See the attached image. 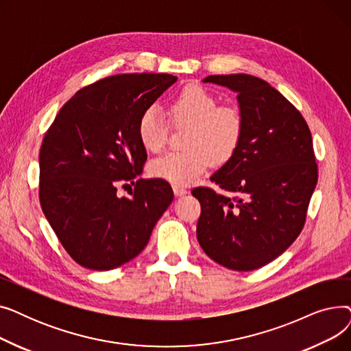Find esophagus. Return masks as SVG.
<instances>
[{
  "instance_id": "obj_1",
  "label": "esophagus",
  "mask_w": 351,
  "mask_h": 351,
  "mask_svg": "<svg viewBox=\"0 0 351 351\" xmlns=\"http://www.w3.org/2000/svg\"><path fill=\"white\" fill-rule=\"evenodd\" d=\"M173 193H175V196H183V195L188 193V191L185 188H182V186L173 185Z\"/></svg>"
}]
</instances>
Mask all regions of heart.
Returning a JSON list of instances; mask_svg holds the SVG:
<instances>
[{
  "instance_id": "heart-1",
  "label": "heart",
  "mask_w": 351,
  "mask_h": 351,
  "mask_svg": "<svg viewBox=\"0 0 351 351\" xmlns=\"http://www.w3.org/2000/svg\"><path fill=\"white\" fill-rule=\"evenodd\" d=\"M171 119L175 125H191L186 147L182 152H169L149 163L154 178L171 182L176 186L193 183L212 163L228 162L241 145L245 119L234 105H219L212 92L200 85H188L171 104ZM136 134L143 149L160 152L168 141V122L159 106L151 105L138 119Z\"/></svg>"
}]
</instances>
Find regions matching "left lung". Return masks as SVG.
Wrapping results in <instances>:
<instances>
[{
    "label": "left lung",
    "instance_id": "8db88e82",
    "mask_svg": "<svg viewBox=\"0 0 351 351\" xmlns=\"http://www.w3.org/2000/svg\"><path fill=\"white\" fill-rule=\"evenodd\" d=\"M204 82L237 92L245 131L234 155L210 178L237 196L192 191L202 208L196 236L216 263L254 270L280 256L304 226L317 183L311 134L298 108L261 78L230 73Z\"/></svg>",
    "mask_w": 351,
    "mask_h": 351
}]
</instances>
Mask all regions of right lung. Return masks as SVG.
<instances>
[{
  "label": "right lung",
  "instance_id": "1",
  "mask_svg": "<svg viewBox=\"0 0 351 351\" xmlns=\"http://www.w3.org/2000/svg\"><path fill=\"white\" fill-rule=\"evenodd\" d=\"M122 73L80 89L55 117L40 151V204L66 253L90 270L117 269L147 245L173 199L163 179H138L146 151L138 119L176 82ZM129 181L131 197L116 188Z\"/></svg>",
  "mask_w": 351,
  "mask_h": 351
}]
</instances>
